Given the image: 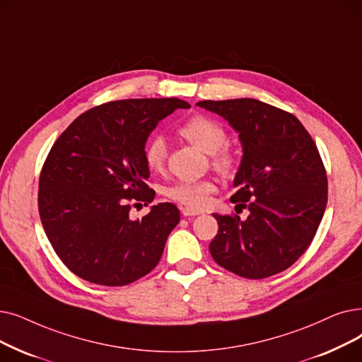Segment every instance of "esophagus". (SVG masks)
I'll return each mask as SVG.
<instances>
[{"mask_svg": "<svg viewBox=\"0 0 362 362\" xmlns=\"http://www.w3.org/2000/svg\"><path fill=\"white\" fill-rule=\"evenodd\" d=\"M201 213H202L201 210H195V209H191V207H185V209H182V214H183L185 217L198 216V214H201Z\"/></svg>", "mask_w": 362, "mask_h": 362, "instance_id": "34e87169", "label": "esophagus"}]
</instances>
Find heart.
<instances>
[{"label":"heart","instance_id":"obj_1","mask_svg":"<svg viewBox=\"0 0 362 362\" xmlns=\"http://www.w3.org/2000/svg\"><path fill=\"white\" fill-rule=\"evenodd\" d=\"M180 134L201 151L213 153V163L220 171H229L232 168L233 156L228 149H223L226 133L218 122L197 115L182 125ZM145 160L152 171L163 170L167 160V142L163 136H155L149 140L145 148ZM213 191L214 183L211 180H182L170 185L165 189V195L182 206L202 209L209 202Z\"/></svg>","mask_w":362,"mask_h":362}]
</instances>
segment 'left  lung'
<instances>
[{
  "mask_svg": "<svg viewBox=\"0 0 362 362\" xmlns=\"http://www.w3.org/2000/svg\"><path fill=\"white\" fill-rule=\"evenodd\" d=\"M238 133L241 163L230 201L247 218L214 213L217 264L244 278L279 274L315 237L327 206V175L310 134L294 115L256 99L202 100Z\"/></svg>",
  "mask_w": 362,
  "mask_h": 362,
  "instance_id": "obj_1",
  "label": "left lung"
}]
</instances>
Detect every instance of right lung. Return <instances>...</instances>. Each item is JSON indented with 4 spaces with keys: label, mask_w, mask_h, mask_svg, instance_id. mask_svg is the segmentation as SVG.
<instances>
[{
    "label": "right lung",
    "mask_w": 362,
    "mask_h": 362,
    "mask_svg": "<svg viewBox=\"0 0 362 362\" xmlns=\"http://www.w3.org/2000/svg\"><path fill=\"white\" fill-rule=\"evenodd\" d=\"M191 107L177 98L127 99L93 107L56 140L40 176L47 238L68 269L93 284L119 287L158 264L179 223L175 204L130 218L132 201L152 202L145 148L161 119Z\"/></svg>",
    "instance_id": "1"
}]
</instances>
